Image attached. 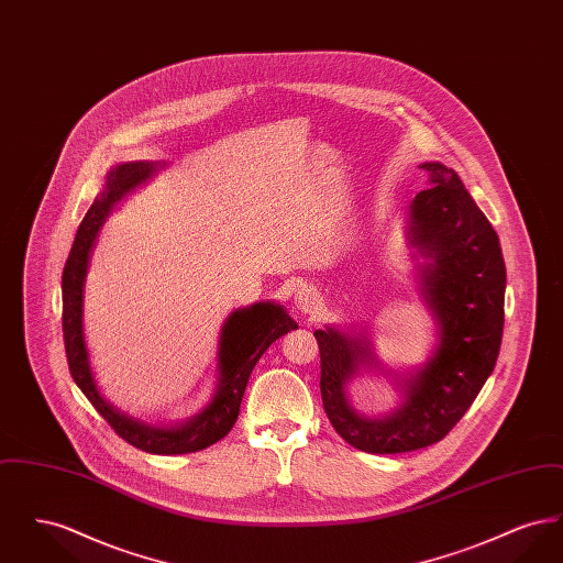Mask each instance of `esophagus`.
Instances as JSON below:
<instances>
[{"instance_id": "obj_1", "label": "esophagus", "mask_w": 563, "mask_h": 563, "mask_svg": "<svg viewBox=\"0 0 563 563\" xmlns=\"http://www.w3.org/2000/svg\"><path fill=\"white\" fill-rule=\"evenodd\" d=\"M295 310L303 317H312L321 310V295L317 294L314 287L310 285H301L297 287V291L294 295Z\"/></svg>"}]
</instances>
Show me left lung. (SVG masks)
I'll list each match as a JSON object with an SVG mask.
<instances>
[{
	"instance_id": "obj_1",
	"label": "left lung",
	"mask_w": 563,
	"mask_h": 563,
	"mask_svg": "<svg viewBox=\"0 0 563 563\" xmlns=\"http://www.w3.org/2000/svg\"><path fill=\"white\" fill-rule=\"evenodd\" d=\"M420 168L427 188L409 205L407 242L418 262V294L437 324V344L424 365L395 374L401 402L377 418L356 411L346 393L350 379L365 367L384 369L369 333L314 331L322 407L338 434L369 454H402L441 441L477 399L503 342L507 268L498 234L454 168L441 162Z\"/></svg>"
}]
</instances>
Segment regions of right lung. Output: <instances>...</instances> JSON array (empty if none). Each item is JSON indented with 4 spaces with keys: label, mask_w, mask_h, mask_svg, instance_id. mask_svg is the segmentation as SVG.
<instances>
[{
    "label": "right lung",
    "mask_w": 563,
    "mask_h": 563,
    "mask_svg": "<svg viewBox=\"0 0 563 563\" xmlns=\"http://www.w3.org/2000/svg\"><path fill=\"white\" fill-rule=\"evenodd\" d=\"M164 164L161 162H124L113 166L106 177L103 191L84 214L74 246L63 269V338L69 372L86 399L106 418L109 427L136 450L147 454L177 455L200 452L223 439L239 418L242 395L262 354L280 335L297 329V322L280 303L260 301L251 308L234 310L221 327L217 350V388L211 402L173 427H154L120 411L101 395L90 367L84 338V280L90 264L99 230L113 207L134 188L152 179Z\"/></svg>",
    "instance_id": "1"
}]
</instances>
